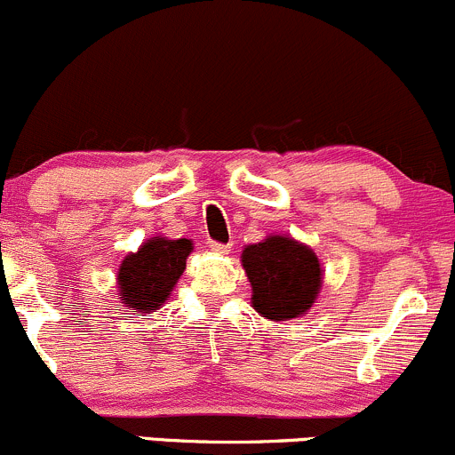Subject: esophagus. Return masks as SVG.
<instances>
[{
    "label": "esophagus",
    "instance_id": "34e87169",
    "mask_svg": "<svg viewBox=\"0 0 455 455\" xmlns=\"http://www.w3.org/2000/svg\"><path fill=\"white\" fill-rule=\"evenodd\" d=\"M212 251H213V252H218V255H228V252H231V243L212 242Z\"/></svg>",
    "mask_w": 455,
    "mask_h": 455
}]
</instances>
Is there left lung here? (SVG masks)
Here are the masks:
<instances>
[{"mask_svg":"<svg viewBox=\"0 0 455 455\" xmlns=\"http://www.w3.org/2000/svg\"><path fill=\"white\" fill-rule=\"evenodd\" d=\"M242 266L251 281L252 307L275 323L307 314L323 288L318 255L290 235H267L248 243Z\"/></svg>","mask_w":455,"mask_h":455,"instance_id":"8db88e82","label":"left lung"}]
</instances>
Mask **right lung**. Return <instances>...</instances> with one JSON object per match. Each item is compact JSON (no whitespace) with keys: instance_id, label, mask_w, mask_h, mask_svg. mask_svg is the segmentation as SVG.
Wrapping results in <instances>:
<instances>
[{"instance_id":"add662e5","label":"right lung","mask_w":455,"mask_h":455,"mask_svg":"<svg viewBox=\"0 0 455 455\" xmlns=\"http://www.w3.org/2000/svg\"><path fill=\"white\" fill-rule=\"evenodd\" d=\"M194 251L191 240L150 237L128 252L117 270L119 300L137 314H150L170 300L172 290L185 272L188 257Z\"/></svg>"}]
</instances>
